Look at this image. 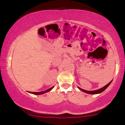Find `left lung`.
<instances>
[{
    "mask_svg": "<svg viewBox=\"0 0 125 125\" xmlns=\"http://www.w3.org/2000/svg\"><path fill=\"white\" fill-rule=\"evenodd\" d=\"M112 81H113V80H111V82H110L109 83L106 84L105 86H104V87L101 88L100 89H99L98 90H92V91H88V90H84V89H83L80 88V87H78V88L80 90L82 91V92H83L84 93H87V94H100V93H102L103 92H104L108 86L110 85V84L111 83Z\"/></svg>",
    "mask_w": 125,
    "mask_h": 125,
    "instance_id": "8db88e82",
    "label": "left lung"
}]
</instances>
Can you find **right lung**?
<instances>
[{
	"label": "right lung",
	"mask_w": 125,
	"mask_h": 125,
	"mask_svg": "<svg viewBox=\"0 0 125 125\" xmlns=\"http://www.w3.org/2000/svg\"><path fill=\"white\" fill-rule=\"evenodd\" d=\"M53 88H54V86H52V87H51V88H50V89H47V90H45V91H43V92H29V93H31V94H34V95H41V94H45V93H47V92H50V91Z\"/></svg>",
	"instance_id": "add662e5"
}]
</instances>
